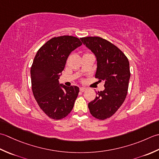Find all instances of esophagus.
<instances>
[{
    "label": "esophagus",
    "mask_w": 159,
    "mask_h": 159,
    "mask_svg": "<svg viewBox=\"0 0 159 159\" xmlns=\"http://www.w3.org/2000/svg\"><path fill=\"white\" fill-rule=\"evenodd\" d=\"M80 90L81 92H84V91H85V90H86V88H85V87H80Z\"/></svg>",
    "instance_id": "esophagus-1"
}]
</instances>
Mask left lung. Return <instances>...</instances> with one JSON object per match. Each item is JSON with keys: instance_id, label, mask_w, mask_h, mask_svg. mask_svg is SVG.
<instances>
[{"instance_id": "obj_1", "label": "left lung", "mask_w": 159, "mask_h": 159, "mask_svg": "<svg viewBox=\"0 0 159 159\" xmlns=\"http://www.w3.org/2000/svg\"><path fill=\"white\" fill-rule=\"evenodd\" d=\"M80 40L96 57L95 77L105 83V89L97 92L98 95L88 106L94 117L103 120L114 115L126 98L130 77L129 61L119 48L105 39L86 37Z\"/></svg>"}]
</instances>
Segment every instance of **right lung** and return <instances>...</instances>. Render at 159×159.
Instances as JSON below:
<instances>
[{"label":"right lung","instance_id":"1","mask_svg":"<svg viewBox=\"0 0 159 159\" xmlns=\"http://www.w3.org/2000/svg\"><path fill=\"white\" fill-rule=\"evenodd\" d=\"M82 44L79 38L73 36L55 37L34 57L31 68L32 91L40 108L51 119H63L73 108L80 89L60 84L59 79L68 57Z\"/></svg>","mask_w":159,"mask_h":159}]
</instances>
